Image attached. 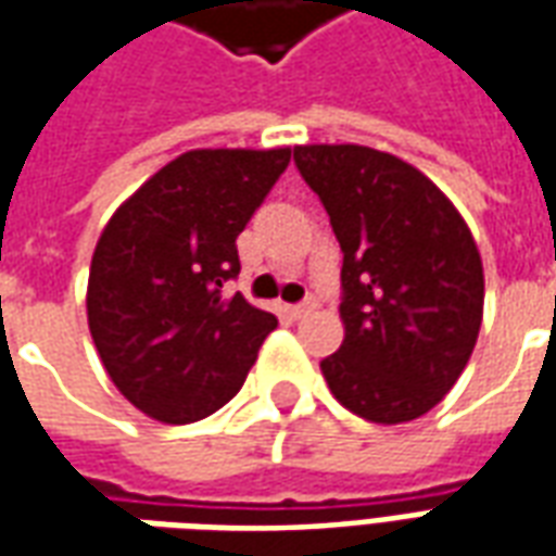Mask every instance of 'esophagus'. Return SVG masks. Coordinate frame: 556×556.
Here are the masks:
<instances>
[{"instance_id":"34e87169","label":"esophagus","mask_w":556,"mask_h":556,"mask_svg":"<svg viewBox=\"0 0 556 556\" xmlns=\"http://www.w3.org/2000/svg\"><path fill=\"white\" fill-rule=\"evenodd\" d=\"M318 309V301H306V303H298V306H291L289 315L291 318H306V315H313Z\"/></svg>"}]
</instances>
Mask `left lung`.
<instances>
[{
	"label": "left lung",
	"mask_w": 556,
	"mask_h": 556,
	"mask_svg": "<svg viewBox=\"0 0 556 556\" xmlns=\"http://www.w3.org/2000/svg\"><path fill=\"white\" fill-rule=\"evenodd\" d=\"M342 247L345 339L321 361L351 414L396 426L441 402L477 345L485 277L458 207L417 166L366 146H294Z\"/></svg>",
	"instance_id": "obj_1"
}]
</instances>
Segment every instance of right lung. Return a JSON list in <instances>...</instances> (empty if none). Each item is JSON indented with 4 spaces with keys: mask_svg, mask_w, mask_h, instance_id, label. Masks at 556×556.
I'll list each match as a JSON object with an SVG mask.
<instances>
[{
    "mask_svg": "<svg viewBox=\"0 0 556 556\" xmlns=\"http://www.w3.org/2000/svg\"><path fill=\"white\" fill-rule=\"evenodd\" d=\"M291 148H193L115 207L91 255L86 313L118 393L184 426L229 402L277 318L226 282L238 235L286 172Z\"/></svg>",
    "mask_w": 556,
    "mask_h": 556,
    "instance_id": "right-lung-1",
    "label": "right lung"
}]
</instances>
